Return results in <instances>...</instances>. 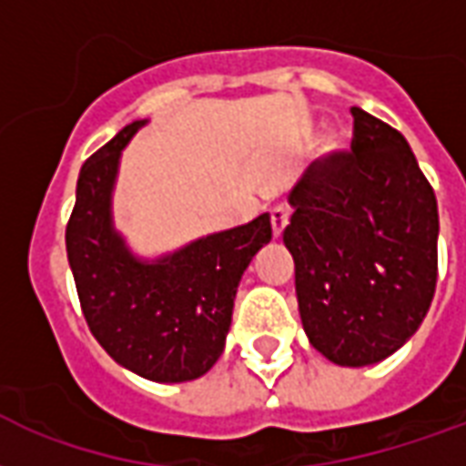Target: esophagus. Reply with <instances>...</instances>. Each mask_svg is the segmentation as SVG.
Listing matches in <instances>:
<instances>
[{"instance_id":"esophagus-1","label":"esophagus","mask_w":466,"mask_h":466,"mask_svg":"<svg viewBox=\"0 0 466 466\" xmlns=\"http://www.w3.org/2000/svg\"><path fill=\"white\" fill-rule=\"evenodd\" d=\"M288 220H290V213H288V208H273L270 210V223H273V236L280 238L283 236L285 226H288Z\"/></svg>"}]
</instances>
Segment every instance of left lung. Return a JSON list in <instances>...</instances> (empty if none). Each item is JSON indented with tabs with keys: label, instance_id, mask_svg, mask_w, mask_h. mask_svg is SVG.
I'll return each mask as SVG.
<instances>
[{
	"label": "left lung",
	"instance_id": "left-lung-1",
	"mask_svg": "<svg viewBox=\"0 0 466 466\" xmlns=\"http://www.w3.org/2000/svg\"><path fill=\"white\" fill-rule=\"evenodd\" d=\"M350 111L352 151L310 163L288 196L283 243L310 345L335 365L362 368L422 325L437 285L440 216L405 136Z\"/></svg>",
	"mask_w": 466,
	"mask_h": 466
}]
</instances>
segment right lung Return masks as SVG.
Segmentation results:
<instances>
[{
    "label": "right lung",
    "mask_w": 466,
    "mask_h": 466,
    "mask_svg": "<svg viewBox=\"0 0 466 466\" xmlns=\"http://www.w3.org/2000/svg\"><path fill=\"white\" fill-rule=\"evenodd\" d=\"M146 121L121 128L81 166L66 256L91 335L118 365L154 382L206 375L226 348L240 275L273 228L270 216L138 260L114 230L118 158Z\"/></svg>",
    "instance_id": "1"
}]
</instances>
